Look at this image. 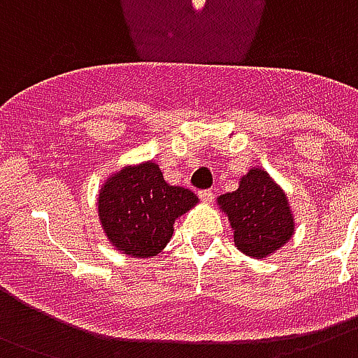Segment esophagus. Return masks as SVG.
<instances>
[{
	"label": "esophagus",
	"mask_w": 358,
	"mask_h": 358,
	"mask_svg": "<svg viewBox=\"0 0 358 358\" xmlns=\"http://www.w3.org/2000/svg\"><path fill=\"white\" fill-rule=\"evenodd\" d=\"M198 196L201 201H205V203H210V201L215 199V192H213V190H199Z\"/></svg>",
	"instance_id": "1"
}]
</instances>
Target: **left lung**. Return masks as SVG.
<instances>
[{
	"mask_svg": "<svg viewBox=\"0 0 358 358\" xmlns=\"http://www.w3.org/2000/svg\"><path fill=\"white\" fill-rule=\"evenodd\" d=\"M234 228L235 245L243 254L262 257L292 239L295 222L287 198L267 171L254 168L239 181V188L218 198Z\"/></svg>",
	"mask_w": 358,
	"mask_h": 358,
	"instance_id": "8db88e82",
	"label": "left lung"
}]
</instances>
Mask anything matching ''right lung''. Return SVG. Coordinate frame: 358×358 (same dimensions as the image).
Segmentation results:
<instances>
[{
    "mask_svg": "<svg viewBox=\"0 0 358 358\" xmlns=\"http://www.w3.org/2000/svg\"><path fill=\"white\" fill-rule=\"evenodd\" d=\"M196 203L192 190L171 187L159 166L143 162L108 179L99 194V217L119 252L151 257L171 239L177 218Z\"/></svg>",
    "mask_w": 358,
    "mask_h": 358,
    "instance_id": "1",
    "label": "right lung"
}]
</instances>
